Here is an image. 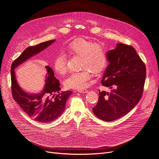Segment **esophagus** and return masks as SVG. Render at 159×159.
<instances>
[{"label": "esophagus", "instance_id": "1", "mask_svg": "<svg viewBox=\"0 0 159 159\" xmlns=\"http://www.w3.org/2000/svg\"><path fill=\"white\" fill-rule=\"evenodd\" d=\"M78 92L80 93H86L88 92V90L87 89H80L78 90Z\"/></svg>", "mask_w": 159, "mask_h": 159}]
</instances>
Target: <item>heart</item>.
Wrapping results in <instances>:
<instances>
[{"label":"heart","mask_w":159,"mask_h":159,"mask_svg":"<svg viewBox=\"0 0 159 159\" xmlns=\"http://www.w3.org/2000/svg\"><path fill=\"white\" fill-rule=\"evenodd\" d=\"M65 50L70 55L81 58V68L84 69L81 72L71 73L65 79L64 85L66 88L79 90L84 89L91 77L90 71L94 74L101 73L107 65V53L105 48L92 41L76 39L68 44ZM53 67L60 75L66 72V58L64 54L61 53L56 57Z\"/></svg>","instance_id":"heart-1"}]
</instances>
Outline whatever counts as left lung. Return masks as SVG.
<instances>
[{
	"label": "left lung",
	"mask_w": 159,
	"mask_h": 159,
	"mask_svg": "<svg viewBox=\"0 0 159 159\" xmlns=\"http://www.w3.org/2000/svg\"><path fill=\"white\" fill-rule=\"evenodd\" d=\"M109 65L101 80L110 93L99 92V99L93 108L94 114L105 121L126 115L140 101L146 77L145 63L129 45L118 43L107 52Z\"/></svg>",
	"instance_id": "1"
}]
</instances>
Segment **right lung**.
<instances>
[{"label": "right lung", "instance_id": "right-lung-1", "mask_svg": "<svg viewBox=\"0 0 159 159\" xmlns=\"http://www.w3.org/2000/svg\"><path fill=\"white\" fill-rule=\"evenodd\" d=\"M55 39L39 43L33 47H28L12 63L11 69V90L13 99L27 115L35 121L48 123L56 120L63 112L65 104L72 91L60 93V82L54 77V72L49 66H45L47 76L45 85L41 91L38 94H30L22 90L19 85L14 69L19 65L34 55L47 48Z\"/></svg>", "mask_w": 159, "mask_h": 159}]
</instances>
